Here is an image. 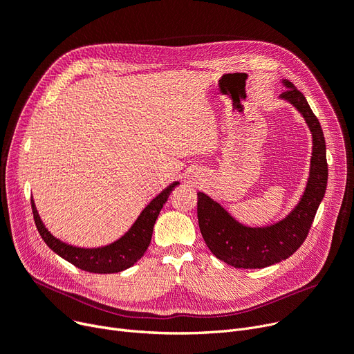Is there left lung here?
<instances>
[{
    "label": "left lung",
    "mask_w": 354,
    "mask_h": 354,
    "mask_svg": "<svg viewBox=\"0 0 354 354\" xmlns=\"http://www.w3.org/2000/svg\"><path fill=\"white\" fill-rule=\"evenodd\" d=\"M287 91L281 99L297 108L304 118L313 136L310 177L304 194L295 209L281 222L265 227H249L234 218L207 194L197 193L198 227L212 254L234 268L257 269L290 258L306 241L317 209L327 187L326 140L317 116L306 96L291 82L282 80Z\"/></svg>",
    "instance_id": "1"
}]
</instances>
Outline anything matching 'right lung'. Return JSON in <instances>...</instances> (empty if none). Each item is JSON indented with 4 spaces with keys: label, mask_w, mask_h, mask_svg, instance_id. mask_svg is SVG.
I'll list each match as a JSON object with an SVG mask.
<instances>
[{
    "label": "right lung",
    "mask_w": 354,
    "mask_h": 354,
    "mask_svg": "<svg viewBox=\"0 0 354 354\" xmlns=\"http://www.w3.org/2000/svg\"><path fill=\"white\" fill-rule=\"evenodd\" d=\"M177 184L178 181H174L165 190H162L156 198L151 200L149 205L138 216L136 223L131 226V229L122 238L100 248H77L67 245L60 239L55 238L53 234L46 229L39 216L35 201L31 200L32 216H35L37 230L46 245L67 262L83 269V271L93 274L121 272L124 269L132 266L137 261H140L144 255V252L148 249L157 217L168 196H170V193Z\"/></svg>",
    "instance_id": "right-lung-1"
}]
</instances>
